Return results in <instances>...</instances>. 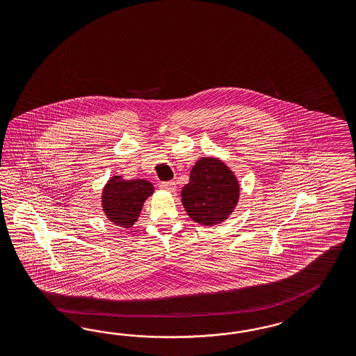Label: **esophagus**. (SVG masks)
<instances>
[{
  "mask_svg": "<svg viewBox=\"0 0 356 356\" xmlns=\"http://www.w3.org/2000/svg\"><path fill=\"white\" fill-rule=\"evenodd\" d=\"M161 188L168 192H175L176 191V183L175 181H164L161 183Z\"/></svg>",
  "mask_w": 356,
  "mask_h": 356,
  "instance_id": "1",
  "label": "esophagus"
}]
</instances>
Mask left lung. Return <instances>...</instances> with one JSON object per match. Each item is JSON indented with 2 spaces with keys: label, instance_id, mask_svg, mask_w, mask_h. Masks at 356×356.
I'll return each mask as SVG.
<instances>
[{
  "label": "left lung",
  "instance_id": "left-lung-1",
  "mask_svg": "<svg viewBox=\"0 0 356 356\" xmlns=\"http://www.w3.org/2000/svg\"><path fill=\"white\" fill-rule=\"evenodd\" d=\"M238 192L236 177L225 163L216 158H201L194 164L181 197L185 211L194 222L214 226L232 213Z\"/></svg>",
  "mask_w": 356,
  "mask_h": 356
}]
</instances>
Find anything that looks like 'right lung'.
<instances>
[{"instance_id": "1", "label": "right lung", "mask_w": 356, "mask_h": 356, "mask_svg": "<svg viewBox=\"0 0 356 356\" xmlns=\"http://www.w3.org/2000/svg\"><path fill=\"white\" fill-rule=\"evenodd\" d=\"M152 193L154 186L146 180L127 181L121 176H113L103 191V210L111 222L129 228L138 219L143 202Z\"/></svg>"}]
</instances>
